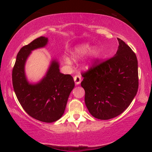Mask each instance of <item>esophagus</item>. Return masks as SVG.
Wrapping results in <instances>:
<instances>
[{
  "instance_id": "1",
  "label": "esophagus",
  "mask_w": 152,
  "mask_h": 152,
  "mask_svg": "<svg viewBox=\"0 0 152 152\" xmlns=\"http://www.w3.org/2000/svg\"><path fill=\"white\" fill-rule=\"evenodd\" d=\"M74 81L76 84H80L81 82H82V77L80 74H77L74 77Z\"/></svg>"
}]
</instances>
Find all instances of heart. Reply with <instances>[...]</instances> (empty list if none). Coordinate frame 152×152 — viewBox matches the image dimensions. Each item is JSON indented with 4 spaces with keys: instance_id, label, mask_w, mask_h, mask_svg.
<instances>
[{
    "instance_id": "obj_1",
    "label": "heart",
    "mask_w": 152,
    "mask_h": 152,
    "mask_svg": "<svg viewBox=\"0 0 152 152\" xmlns=\"http://www.w3.org/2000/svg\"><path fill=\"white\" fill-rule=\"evenodd\" d=\"M91 50V46L88 43H84V44H81L76 48H75L72 53V56L75 59H77V58H80L84 57V55H86L88 54ZM99 55V50L96 48L93 49L91 51V56L92 58H96ZM65 61L66 63H70V60L69 58L66 57Z\"/></svg>"
}]
</instances>
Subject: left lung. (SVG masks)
<instances>
[{"instance_id":"left-lung-1","label":"left lung","mask_w":152,"mask_h":152,"mask_svg":"<svg viewBox=\"0 0 152 152\" xmlns=\"http://www.w3.org/2000/svg\"><path fill=\"white\" fill-rule=\"evenodd\" d=\"M113 57L82 72L81 86L89 113L99 120H109L125 111L138 88V60L131 48L118 39Z\"/></svg>"}]
</instances>
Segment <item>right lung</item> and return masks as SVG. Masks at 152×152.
<instances>
[{"mask_svg":"<svg viewBox=\"0 0 152 152\" xmlns=\"http://www.w3.org/2000/svg\"><path fill=\"white\" fill-rule=\"evenodd\" d=\"M48 39L40 37L20 48L12 70V84L18 102L31 117L43 122L61 118L70 93L75 86L70 75L62 74L57 60L52 61L46 75L37 84H30L25 74V64L31 52L45 47Z\"/></svg>","mask_w":152,"mask_h":152,"instance_id":"obj_1","label":"right lung"}]
</instances>
